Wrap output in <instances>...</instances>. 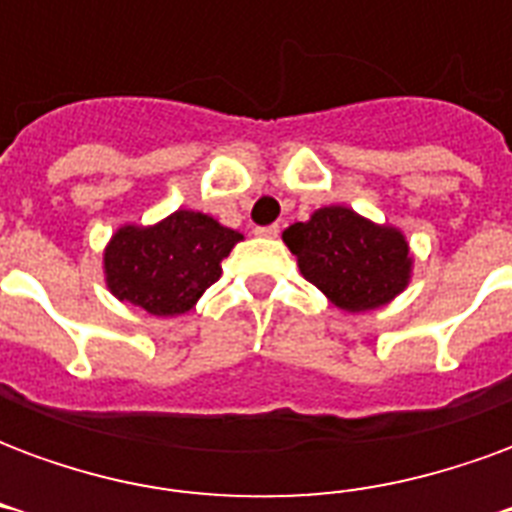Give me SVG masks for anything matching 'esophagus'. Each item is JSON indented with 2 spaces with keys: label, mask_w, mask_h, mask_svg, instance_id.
<instances>
[{
  "label": "esophagus",
  "mask_w": 512,
  "mask_h": 512,
  "mask_svg": "<svg viewBox=\"0 0 512 512\" xmlns=\"http://www.w3.org/2000/svg\"><path fill=\"white\" fill-rule=\"evenodd\" d=\"M260 238H277L279 235V224H268V227H257L255 230Z\"/></svg>",
  "instance_id": "esophagus-1"
}]
</instances>
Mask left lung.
<instances>
[{"instance_id": "8db88e82", "label": "left lung", "mask_w": 512, "mask_h": 512, "mask_svg": "<svg viewBox=\"0 0 512 512\" xmlns=\"http://www.w3.org/2000/svg\"><path fill=\"white\" fill-rule=\"evenodd\" d=\"M282 241L307 282L345 312L378 310L408 288L414 257L406 235L345 205H326L290 224Z\"/></svg>"}]
</instances>
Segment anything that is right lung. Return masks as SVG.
Masks as SVG:
<instances>
[{
    "mask_svg": "<svg viewBox=\"0 0 512 512\" xmlns=\"http://www.w3.org/2000/svg\"><path fill=\"white\" fill-rule=\"evenodd\" d=\"M244 235L200 211L156 224H123L104 249L106 288L156 318L189 312L222 277V260Z\"/></svg>",
    "mask_w": 512,
    "mask_h": 512,
    "instance_id": "right-lung-1",
    "label": "right lung"
}]
</instances>
